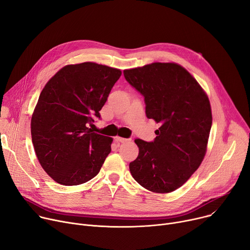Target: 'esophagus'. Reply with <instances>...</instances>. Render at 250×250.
Wrapping results in <instances>:
<instances>
[{"mask_svg":"<svg viewBox=\"0 0 250 250\" xmlns=\"http://www.w3.org/2000/svg\"><path fill=\"white\" fill-rule=\"evenodd\" d=\"M116 142H120V143H126L129 141V139H125V138H121V137H116L115 138Z\"/></svg>","mask_w":250,"mask_h":250,"instance_id":"34e87169","label":"esophagus"}]
</instances>
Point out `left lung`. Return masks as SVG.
<instances>
[{
	"instance_id": "8db88e82",
	"label": "left lung",
	"mask_w": 250,
	"mask_h": 250,
	"mask_svg": "<svg viewBox=\"0 0 250 250\" xmlns=\"http://www.w3.org/2000/svg\"><path fill=\"white\" fill-rule=\"evenodd\" d=\"M144 97L146 114L161 126L153 142L136 139L139 156L131 176L155 193H170L189 180L206 154L212 125L207 94L181 65L156 62L124 70Z\"/></svg>"
}]
</instances>
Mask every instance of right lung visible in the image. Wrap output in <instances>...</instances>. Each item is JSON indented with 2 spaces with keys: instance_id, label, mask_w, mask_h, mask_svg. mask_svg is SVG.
Segmentation results:
<instances>
[{
  "instance_id": "right-lung-1",
  "label": "right lung",
  "mask_w": 250,
  "mask_h": 250,
  "mask_svg": "<svg viewBox=\"0 0 250 250\" xmlns=\"http://www.w3.org/2000/svg\"><path fill=\"white\" fill-rule=\"evenodd\" d=\"M122 75L93 62L66 65L40 93L31 120L32 143L44 171L64 186L94 178L111 151L112 139L88 127Z\"/></svg>"
}]
</instances>
